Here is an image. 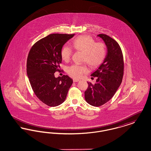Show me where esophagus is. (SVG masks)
I'll return each instance as SVG.
<instances>
[{
  "instance_id": "34e87169",
  "label": "esophagus",
  "mask_w": 151,
  "mask_h": 151,
  "mask_svg": "<svg viewBox=\"0 0 151 151\" xmlns=\"http://www.w3.org/2000/svg\"><path fill=\"white\" fill-rule=\"evenodd\" d=\"M79 80L78 79H73V81L74 82V83H76V82H78V81H79Z\"/></svg>"
}]
</instances>
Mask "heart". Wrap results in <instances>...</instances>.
<instances>
[{
	"mask_svg": "<svg viewBox=\"0 0 151 151\" xmlns=\"http://www.w3.org/2000/svg\"><path fill=\"white\" fill-rule=\"evenodd\" d=\"M72 46L76 50L84 52L83 61L96 68L100 65L106 55L105 47L104 43L95 42L93 39L89 36H79L72 42ZM72 49L65 46L61 51V57L65 62L70 60L72 55ZM67 73L74 78H80L88 72L86 65L74 64L67 67Z\"/></svg>",
	"mask_w": 151,
	"mask_h": 151,
	"instance_id": "b5f03b06",
	"label": "heart"
}]
</instances>
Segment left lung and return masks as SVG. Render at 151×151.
<instances>
[{
	"label": "left lung",
	"mask_w": 151,
	"mask_h": 151,
	"mask_svg": "<svg viewBox=\"0 0 151 151\" xmlns=\"http://www.w3.org/2000/svg\"><path fill=\"white\" fill-rule=\"evenodd\" d=\"M98 37L102 39L107 48V54L104 62L91 74L97 77L94 84L88 82L85 91V100L92 106H100L110 100L122 83L124 63L121 49L114 39L106 35Z\"/></svg>",
	"instance_id": "1"
}]
</instances>
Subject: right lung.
<instances>
[{
	"mask_svg": "<svg viewBox=\"0 0 151 151\" xmlns=\"http://www.w3.org/2000/svg\"><path fill=\"white\" fill-rule=\"evenodd\" d=\"M75 35L51 34L32 47L27 59V72L36 96L46 105L54 107L62 104L72 86L67 75L55 78L62 63L63 46Z\"/></svg>",
	"mask_w": 151,
	"mask_h": 151,
	"instance_id": "1",
	"label": "right lung"
}]
</instances>
